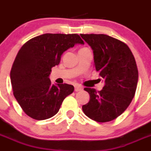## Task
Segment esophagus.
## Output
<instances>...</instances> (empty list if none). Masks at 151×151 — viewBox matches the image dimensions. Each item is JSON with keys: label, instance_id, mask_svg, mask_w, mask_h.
Instances as JSON below:
<instances>
[{"label": "esophagus", "instance_id": "1", "mask_svg": "<svg viewBox=\"0 0 151 151\" xmlns=\"http://www.w3.org/2000/svg\"><path fill=\"white\" fill-rule=\"evenodd\" d=\"M82 86H80V85H75V91H79L82 90Z\"/></svg>", "mask_w": 151, "mask_h": 151}]
</instances>
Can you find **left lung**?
<instances>
[{
	"label": "left lung",
	"mask_w": 151,
	"mask_h": 151,
	"mask_svg": "<svg viewBox=\"0 0 151 151\" xmlns=\"http://www.w3.org/2000/svg\"><path fill=\"white\" fill-rule=\"evenodd\" d=\"M80 35L91 47L96 70L105 81L99 91L84 88L90 101L82 110L96 122H110L127 109L135 94L138 80L135 60L129 47L116 38L104 34Z\"/></svg>",
	"instance_id": "left-lung-1"
}]
</instances>
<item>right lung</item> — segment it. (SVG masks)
Returning <instances> with one entry per match:
<instances>
[{
    "label": "right lung",
    "mask_w": 151,
    "mask_h": 151,
    "mask_svg": "<svg viewBox=\"0 0 151 151\" xmlns=\"http://www.w3.org/2000/svg\"><path fill=\"white\" fill-rule=\"evenodd\" d=\"M84 41L77 34H47L37 36L19 50L10 71L13 95L25 113L36 120L56 115L63 100L74 87L68 84L53 85L51 68L60 62L61 55Z\"/></svg>",
    "instance_id": "add662e5"
}]
</instances>
